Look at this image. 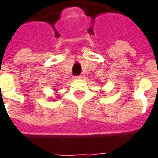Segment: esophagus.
Here are the masks:
<instances>
[{
  "label": "esophagus",
  "instance_id": "1",
  "mask_svg": "<svg viewBox=\"0 0 158 158\" xmlns=\"http://www.w3.org/2000/svg\"><path fill=\"white\" fill-rule=\"evenodd\" d=\"M75 78H76V79H80V78H81V75L75 76Z\"/></svg>",
  "mask_w": 158,
  "mask_h": 158
}]
</instances>
